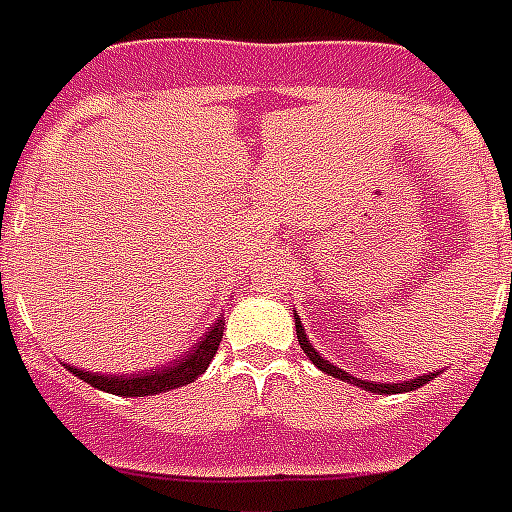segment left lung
Returning a JSON list of instances; mask_svg holds the SVG:
<instances>
[{"mask_svg": "<svg viewBox=\"0 0 512 512\" xmlns=\"http://www.w3.org/2000/svg\"><path fill=\"white\" fill-rule=\"evenodd\" d=\"M295 333H298V343L300 349L306 351V357L314 365H317L319 370H325L327 376L333 378H341V381H349V384L360 386V389H365V392H376V395H400V392H413V389H419V386H424L427 381H432V378L438 376V373H424V376H416V378H408V381H403V384H381V381H362V378H354L349 376L346 370L335 368L333 362H327L319 357V351L308 343L306 338V330H303V325H300V319L295 317Z\"/></svg>", "mask_w": 512, "mask_h": 512, "instance_id": "8db88e82", "label": "left lung"}]
</instances>
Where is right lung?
I'll use <instances>...</instances> for the list:
<instances>
[{
    "mask_svg": "<svg viewBox=\"0 0 512 512\" xmlns=\"http://www.w3.org/2000/svg\"><path fill=\"white\" fill-rule=\"evenodd\" d=\"M222 330H225V319H217L209 333L195 343L193 349L185 351L179 360H174L166 368H152L142 370V373H131V376H101V373H91V370L69 368L74 376L85 381V384L96 386L101 392H109V395L120 397H147V395H161V392H169V389H177V386H185L190 381L201 376L209 362L214 360L217 354V346L222 341Z\"/></svg>",
    "mask_w": 512,
    "mask_h": 512,
    "instance_id": "add662e5",
    "label": "right lung"
}]
</instances>
